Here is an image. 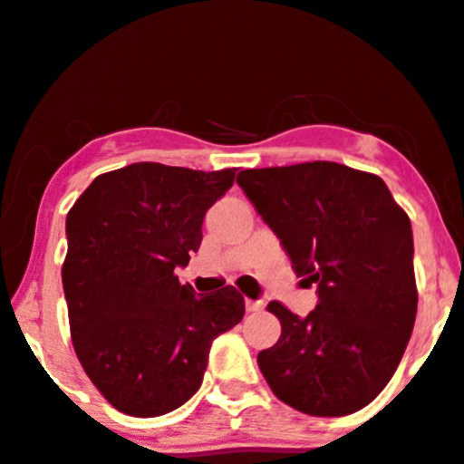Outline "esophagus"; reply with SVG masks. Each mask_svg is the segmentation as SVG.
I'll return each instance as SVG.
<instances>
[{
  "label": "esophagus",
  "instance_id": "esophagus-1",
  "mask_svg": "<svg viewBox=\"0 0 464 464\" xmlns=\"http://www.w3.org/2000/svg\"><path fill=\"white\" fill-rule=\"evenodd\" d=\"M261 309H264V303H261V300L246 298V311H248V314H256V311H261Z\"/></svg>",
  "mask_w": 464,
  "mask_h": 464
}]
</instances>
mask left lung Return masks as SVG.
Listing matches in <instances>:
<instances>
[{"mask_svg": "<svg viewBox=\"0 0 464 464\" xmlns=\"http://www.w3.org/2000/svg\"><path fill=\"white\" fill-rule=\"evenodd\" d=\"M237 183L320 295L306 317L267 304L281 337L256 356L266 382L306 415L362 409L392 381L415 324L409 216L381 177L334 161L242 170Z\"/></svg>", "mask_w": 464, "mask_h": 464, "instance_id": "obj_1", "label": "left lung"}]
</instances>
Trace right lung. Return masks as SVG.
Here are the masks:
<instances>
[{"instance_id":"obj_1","label":"right lung","mask_w":464,"mask_h":464,"mask_svg":"<svg viewBox=\"0 0 464 464\" xmlns=\"http://www.w3.org/2000/svg\"><path fill=\"white\" fill-rule=\"evenodd\" d=\"M236 170L140 161L99 175L69 209L63 285L72 348L125 415L158 417L192 398L211 342L244 317L236 287L194 295L175 275Z\"/></svg>"}]
</instances>
